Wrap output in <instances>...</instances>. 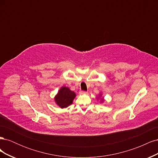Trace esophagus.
<instances>
[{"instance_id":"esophagus-1","label":"esophagus","mask_w":158,"mask_h":158,"mask_svg":"<svg viewBox=\"0 0 158 158\" xmlns=\"http://www.w3.org/2000/svg\"><path fill=\"white\" fill-rule=\"evenodd\" d=\"M80 94H87V92H85V91H80Z\"/></svg>"}]
</instances>
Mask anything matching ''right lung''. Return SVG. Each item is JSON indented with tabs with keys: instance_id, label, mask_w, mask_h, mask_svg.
I'll list each match as a JSON object with an SVG mask.
<instances>
[{
	"instance_id": "1",
	"label": "right lung",
	"mask_w": 158,
	"mask_h": 158,
	"mask_svg": "<svg viewBox=\"0 0 158 158\" xmlns=\"http://www.w3.org/2000/svg\"><path fill=\"white\" fill-rule=\"evenodd\" d=\"M76 94L68 88L63 87L59 90L58 94L55 97V102L61 108H64L73 103Z\"/></svg>"
}]
</instances>
